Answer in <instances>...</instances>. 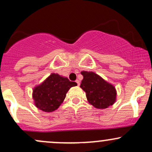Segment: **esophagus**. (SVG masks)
Returning a JSON list of instances; mask_svg holds the SVG:
<instances>
[{"label": "esophagus", "instance_id": "esophagus-1", "mask_svg": "<svg viewBox=\"0 0 152 152\" xmlns=\"http://www.w3.org/2000/svg\"><path fill=\"white\" fill-rule=\"evenodd\" d=\"M76 83H77L78 86H80V81H78V80H76Z\"/></svg>", "mask_w": 152, "mask_h": 152}]
</instances>
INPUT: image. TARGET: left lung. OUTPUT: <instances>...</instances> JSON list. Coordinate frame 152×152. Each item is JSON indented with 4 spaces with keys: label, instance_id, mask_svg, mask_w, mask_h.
Masks as SVG:
<instances>
[{
    "label": "left lung",
    "instance_id": "obj_1",
    "mask_svg": "<svg viewBox=\"0 0 152 152\" xmlns=\"http://www.w3.org/2000/svg\"><path fill=\"white\" fill-rule=\"evenodd\" d=\"M80 87L86 92L87 100L96 109H106L116 102V91L111 83L92 71H81Z\"/></svg>",
    "mask_w": 152,
    "mask_h": 152
}]
</instances>
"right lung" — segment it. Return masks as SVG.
Segmentation results:
<instances>
[{"instance_id":"add662e5","label":"right lung","mask_w":152,"mask_h":152,"mask_svg":"<svg viewBox=\"0 0 152 152\" xmlns=\"http://www.w3.org/2000/svg\"><path fill=\"white\" fill-rule=\"evenodd\" d=\"M75 86H77L76 82L57 74H51L33 90L35 105L45 112H52L62 104L68 91Z\"/></svg>"}]
</instances>
